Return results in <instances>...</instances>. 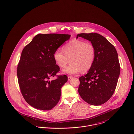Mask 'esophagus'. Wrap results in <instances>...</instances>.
Wrapping results in <instances>:
<instances>
[{
    "label": "esophagus",
    "instance_id": "esophagus-1",
    "mask_svg": "<svg viewBox=\"0 0 134 134\" xmlns=\"http://www.w3.org/2000/svg\"><path fill=\"white\" fill-rule=\"evenodd\" d=\"M72 77L71 76H68V80H71V78H72Z\"/></svg>",
    "mask_w": 134,
    "mask_h": 134
}]
</instances>
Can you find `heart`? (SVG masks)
Here are the masks:
<instances>
[{
	"instance_id": "b5f03b06",
	"label": "heart",
	"mask_w": 134,
	"mask_h": 134,
	"mask_svg": "<svg viewBox=\"0 0 134 134\" xmlns=\"http://www.w3.org/2000/svg\"><path fill=\"white\" fill-rule=\"evenodd\" d=\"M53 57L56 64L62 69L66 67L70 59L71 63L63 72L72 75L90 70L94 62L96 51L93 45L75 40L64 45L63 50H56Z\"/></svg>"
}]
</instances>
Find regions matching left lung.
Wrapping results in <instances>:
<instances>
[{
	"instance_id": "obj_1",
	"label": "left lung",
	"mask_w": 134,
	"mask_h": 134,
	"mask_svg": "<svg viewBox=\"0 0 134 134\" xmlns=\"http://www.w3.org/2000/svg\"><path fill=\"white\" fill-rule=\"evenodd\" d=\"M91 42L96 51L94 62L84 76L79 78L78 92L82 99L90 105L104 104L116 89L120 67L114 46L97 33L80 34L77 36Z\"/></svg>"
}]
</instances>
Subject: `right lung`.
<instances>
[{"label": "right lung", "instance_id": "add662e5", "mask_svg": "<svg viewBox=\"0 0 134 134\" xmlns=\"http://www.w3.org/2000/svg\"><path fill=\"white\" fill-rule=\"evenodd\" d=\"M69 35L38 34L22 52L17 67L18 83L27 103L36 109L50 110L59 102L66 75L58 76L60 71L54 59L55 51L68 41Z\"/></svg>", "mask_w": 134, "mask_h": 134}]
</instances>
